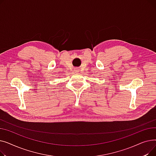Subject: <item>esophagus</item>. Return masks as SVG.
<instances>
[{"mask_svg":"<svg viewBox=\"0 0 156 156\" xmlns=\"http://www.w3.org/2000/svg\"><path fill=\"white\" fill-rule=\"evenodd\" d=\"M75 72H77V73H78V72H79L80 71H79V69H75Z\"/></svg>","mask_w":156,"mask_h":156,"instance_id":"34e87169","label":"esophagus"}]
</instances>
